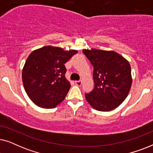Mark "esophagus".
I'll list each match as a JSON object with an SVG mask.
<instances>
[{"label": "esophagus", "mask_w": 153, "mask_h": 153, "mask_svg": "<svg viewBox=\"0 0 153 153\" xmlns=\"http://www.w3.org/2000/svg\"><path fill=\"white\" fill-rule=\"evenodd\" d=\"M75 84H76L77 86H81L82 85V81H75Z\"/></svg>", "instance_id": "1"}]
</instances>
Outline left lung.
<instances>
[{"label": "left lung", "instance_id": "obj_1", "mask_svg": "<svg viewBox=\"0 0 153 153\" xmlns=\"http://www.w3.org/2000/svg\"><path fill=\"white\" fill-rule=\"evenodd\" d=\"M93 66L95 88L85 95L92 107L109 111L123 102L130 91L132 78L128 60L114 51L83 49Z\"/></svg>", "mask_w": 153, "mask_h": 153}]
</instances>
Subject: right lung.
Masks as SVG:
<instances>
[{
  "label": "right lung",
  "mask_w": 153,
  "mask_h": 153,
  "mask_svg": "<svg viewBox=\"0 0 153 153\" xmlns=\"http://www.w3.org/2000/svg\"><path fill=\"white\" fill-rule=\"evenodd\" d=\"M77 50L65 51L46 46L32 51L22 70V81L29 98L37 106L53 108L63 101L70 88L64 64Z\"/></svg>",
  "instance_id": "add662e5"
}]
</instances>
